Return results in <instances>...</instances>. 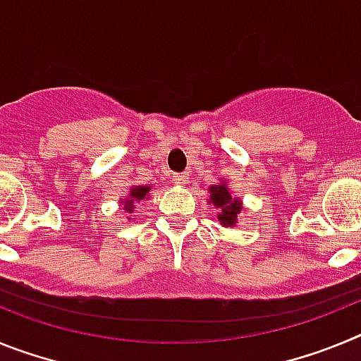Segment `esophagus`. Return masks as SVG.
<instances>
[{
  "mask_svg": "<svg viewBox=\"0 0 361 361\" xmlns=\"http://www.w3.org/2000/svg\"><path fill=\"white\" fill-rule=\"evenodd\" d=\"M173 180L177 184H186L188 183V173H173Z\"/></svg>",
  "mask_w": 361,
  "mask_h": 361,
  "instance_id": "1",
  "label": "esophagus"
}]
</instances>
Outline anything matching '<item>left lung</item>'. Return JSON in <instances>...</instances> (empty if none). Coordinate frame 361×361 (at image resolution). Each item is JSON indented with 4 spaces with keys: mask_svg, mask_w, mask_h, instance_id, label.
Segmentation results:
<instances>
[{
    "mask_svg": "<svg viewBox=\"0 0 361 361\" xmlns=\"http://www.w3.org/2000/svg\"><path fill=\"white\" fill-rule=\"evenodd\" d=\"M209 191H212V202L215 204L216 208L222 209V212L219 213L220 222L224 226L235 224V219H237V215L242 209L240 200L231 199L226 184H222V186H213Z\"/></svg>",
    "mask_w": 361,
    "mask_h": 361,
    "instance_id": "obj_1",
    "label": "left lung"
}]
</instances>
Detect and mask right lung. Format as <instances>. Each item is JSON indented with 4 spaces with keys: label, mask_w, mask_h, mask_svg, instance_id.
<instances>
[{
    "label": "right lung",
    "mask_w": 361,
    "mask_h": 361,
    "mask_svg": "<svg viewBox=\"0 0 361 361\" xmlns=\"http://www.w3.org/2000/svg\"><path fill=\"white\" fill-rule=\"evenodd\" d=\"M149 191V186H139L132 190V197L126 200V212H133V202L135 200H142L146 197V193Z\"/></svg>",
    "instance_id": "right-lung-1"
}]
</instances>
